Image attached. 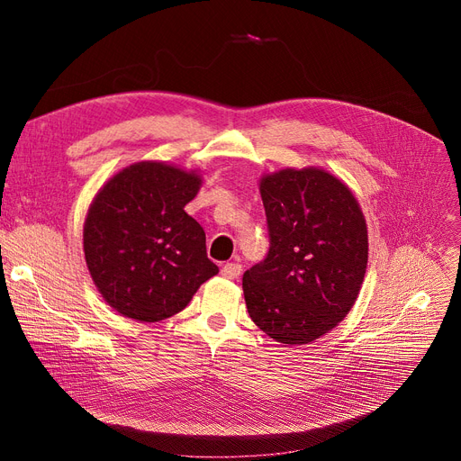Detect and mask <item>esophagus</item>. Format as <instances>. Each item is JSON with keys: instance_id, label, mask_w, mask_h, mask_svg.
Returning <instances> with one entry per match:
<instances>
[{"instance_id": "obj_1", "label": "esophagus", "mask_w": 461, "mask_h": 461, "mask_svg": "<svg viewBox=\"0 0 461 461\" xmlns=\"http://www.w3.org/2000/svg\"><path fill=\"white\" fill-rule=\"evenodd\" d=\"M240 273H243V267H240L239 263H226L224 267H222V275H224L226 278H231V280L239 278Z\"/></svg>"}]
</instances>
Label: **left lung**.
I'll return each instance as SVG.
<instances>
[{"instance_id": "obj_1", "label": "left lung", "mask_w": 461, "mask_h": 461, "mask_svg": "<svg viewBox=\"0 0 461 461\" xmlns=\"http://www.w3.org/2000/svg\"><path fill=\"white\" fill-rule=\"evenodd\" d=\"M269 252L243 275L252 321L273 340L303 346L353 308L368 265V230L353 192L320 167L263 176Z\"/></svg>"}]
</instances>
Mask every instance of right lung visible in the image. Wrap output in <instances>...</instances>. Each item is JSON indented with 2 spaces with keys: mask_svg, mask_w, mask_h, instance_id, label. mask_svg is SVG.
Listing matches in <instances>:
<instances>
[{
  "mask_svg": "<svg viewBox=\"0 0 461 461\" xmlns=\"http://www.w3.org/2000/svg\"><path fill=\"white\" fill-rule=\"evenodd\" d=\"M198 174L164 162H136L96 194L84 224L89 275L121 316L155 323L181 312L218 273L205 231L185 212Z\"/></svg>",
  "mask_w": 461,
  "mask_h": 461,
  "instance_id": "1",
  "label": "right lung"
}]
</instances>
